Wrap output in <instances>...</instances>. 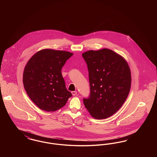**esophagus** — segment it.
<instances>
[{
	"mask_svg": "<svg viewBox=\"0 0 157 157\" xmlns=\"http://www.w3.org/2000/svg\"><path fill=\"white\" fill-rule=\"evenodd\" d=\"M72 94L73 96H75L77 94V92L76 91H72Z\"/></svg>",
	"mask_w": 157,
	"mask_h": 157,
	"instance_id": "34e87169",
	"label": "esophagus"
}]
</instances>
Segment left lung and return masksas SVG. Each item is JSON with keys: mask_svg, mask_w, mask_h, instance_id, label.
<instances>
[{"mask_svg": "<svg viewBox=\"0 0 157 157\" xmlns=\"http://www.w3.org/2000/svg\"><path fill=\"white\" fill-rule=\"evenodd\" d=\"M89 72L90 95L83 98L85 108L98 120L117 112L129 94L131 75L126 60L108 49L82 53Z\"/></svg>", "mask_w": 157, "mask_h": 157, "instance_id": "8db88e82", "label": "left lung"}]
</instances>
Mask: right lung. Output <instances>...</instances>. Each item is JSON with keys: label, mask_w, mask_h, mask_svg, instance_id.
Returning <instances> with one entry per match:
<instances>
[{"label": "right lung", "mask_w": 157, "mask_h": 157, "mask_svg": "<svg viewBox=\"0 0 157 157\" xmlns=\"http://www.w3.org/2000/svg\"><path fill=\"white\" fill-rule=\"evenodd\" d=\"M73 53L45 49L36 53L24 69L23 83L30 99L42 110L55 111L72 96L61 69Z\"/></svg>", "instance_id": "obj_1"}]
</instances>
